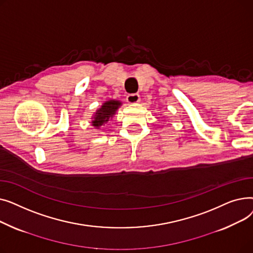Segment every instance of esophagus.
Listing matches in <instances>:
<instances>
[{
    "mask_svg": "<svg viewBox=\"0 0 253 253\" xmlns=\"http://www.w3.org/2000/svg\"><path fill=\"white\" fill-rule=\"evenodd\" d=\"M126 99H127V102H129V103H131V104H133V103L139 102L140 97H139L138 94H129Z\"/></svg>",
    "mask_w": 253,
    "mask_h": 253,
    "instance_id": "esophagus-1",
    "label": "esophagus"
}]
</instances>
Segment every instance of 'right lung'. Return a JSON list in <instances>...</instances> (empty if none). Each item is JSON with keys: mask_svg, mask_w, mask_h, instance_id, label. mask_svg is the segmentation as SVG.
Masks as SVG:
<instances>
[{"mask_svg": "<svg viewBox=\"0 0 253 253\" xmlns=\"http://www.w3.org/2000/svg\"><path fill=\"white\" fill-rule=\"evenodd\" d=\"M121 105L122 101H120L118 99H109L104 101L100 108L93 114L91 118V125L95 129H99L101 126H104V124L111 121L114 118L118 109Z\"/></svg>", "mask_w": 253, "mask_h": 253, "instance_id": "right-lung-1", "label": "right lung"}]
</instances>
